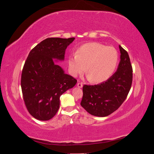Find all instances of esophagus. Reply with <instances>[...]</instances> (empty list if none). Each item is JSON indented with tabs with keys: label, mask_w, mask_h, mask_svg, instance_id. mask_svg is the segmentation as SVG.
<instances>
[{
	"label": "esophagus",
	"mask_w": 154,
	"mask_h": 154,
	"mask_svg": "<svg viewBox=\"0 0 154 154\" xmlns=\"http://www.w3.org/2000/svg\"><path fill=\"white\" fill-rule=\"evenodd\" d=\"M77 87L79 88H82L83 87V84L82 83H77Z\"/></svg>",
	"instance_id": "esophagus-1"
}]
</instances>
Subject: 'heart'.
<instances>
[{
	"instance_id": "obj_1",
	"label": "heart",
	"mask_w": 154,
	"mask_h": 154,
	"mask_svg": "<svg viewBox=\"0 0 154 154\" xmlns=\"http://www.w3.org/2000/svg\"><path fill=\"white\" fill-rule=\"evenodd\" d=\"M118 63V51L97 42L83 45L68 58L70 74L74 77L84 72L92 82H103L112 75Z\"/></svg>"
}]
</instances>
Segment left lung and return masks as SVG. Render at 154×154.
<instances>
[{
  "mask_svg": "<svg viewBox=\"0 0 154 154\" xmlns=\"http://www.w3.org/2000/svg\"><path fill=\"white\" fill-rule=\"evenodd\" d=\"M120 62L116 72L105 82L95 85L83 87L81 105L87 112L105 117L122 105L130 90L132 67L128 53L121 45Z\"/></svg>",
  "mask_w": 154,
  "mask_h": 154,
  "instance_id": "obj_1",
  "label": "left lung"
}]
</instances>
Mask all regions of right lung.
I'll return each instance as SVG.
<instances>
[{
    "instance_id": "add662e5",
    "label": "right lung",
    "mask_w": 154,
    "mask_h": 154,
    "mask_svg": "<svg viewBox=\"0 0 154 154\" xmlns=\"http://www.w3.org/2000/svg\"><path fill=\"white\" fill-rule=\"evenodd\" d=\"M74 38H48L32 49L23 67L21 87L25 105L35 119L48 121L60 108V97L76 84L56 63L63 61L67 46Z\"/></svg>"
}]
</instances>
